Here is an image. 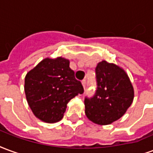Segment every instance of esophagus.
I'll list each match as a JSON object with an SVG mask.
<instances>
[{"label": "esophagus", "instance_id": "esophagus-1", "mask_svg": "<svg viewBox=\"0 0 153 153\" xmlns=\"http://www.w3.org/2000/svg\"><path fill=\"white\" fill-rule=\"evenodd\" d=\"M81 83H82V85H83V87L85 89V87H86V81H85V80H83V81H81Z\"/></svg>", "mask_w": 153, "mask_h": 153}]
</instances>
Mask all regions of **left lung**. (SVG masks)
I'll return each instance as SVG.
<instances>
[{
    "label": "left lung",
    "instance_id": "left-lung-1",
    "mask_svg": "<svg viewBox=\"0 0 153 153\" xmlns=\"http://www.w3.org/2000/svg\"><path fill=\"white\" fill-rule=\"evenodd\" d=\"M97 90L85 99V112L98 125H108L123 116L134 100V88L126 72L103 60L95 68Z\"/></svg>",
    "mask_w": 153,
    "mask_h": 153
}]
</instances>
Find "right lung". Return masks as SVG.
<instances>
[{"label": "right lung", "instance_id": "obj_1", "mask_svg": "<svg viewBox=\"0 0 153 153\" xmlns=\"http://www.w3.org/2000/svg\"><path fill=\"white\" fill-rule=\"evenodd\" d=\"M69 63L62 57L46 58L27 73L24 83L27 101L33 114L42 121H59L68 102L84 92Z\"/></svg>", "mask_w": 153, "mask_h": 153}]
</instances>
